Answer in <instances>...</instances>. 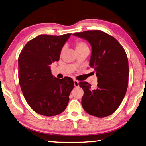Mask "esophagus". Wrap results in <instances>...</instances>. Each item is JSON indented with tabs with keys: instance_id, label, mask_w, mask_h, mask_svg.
I'll return each mask as SVG.
<instances>
[{
	"instance_id": "esophagus-1",
	"label": "esophagus",
	"mask_w": 146,
	"mask_h": 146,
	"mask_svg": "<svg viewBox=\"0 0 146 146\" xmlns=\"http://www.w3.org/2000/svg\"><path fill=\"white\" fill-rule=\"evenodd\" d=\"M74 84L75 87H78L79 86V81L76 80V79H74Z\"/></svg>"
}]
</instances>
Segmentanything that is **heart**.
<instances>
[{
	"label": "heart",
	"mask_w": 146,
	"mask_h": 146,
	"mask_svg": "<svg viewBox=\"0 0 146 146\" xmlns=\"http://www.w3.org/2000/svg\"><path fill=\"white\" fill-rule=\"evenodd\" d=\"M88 48L87 45L83 42H81V41H78L76 43V50L78 51L79 49H82L83 48Z\"/></svg>",
	"instance_id": "1"
}]
</instances>
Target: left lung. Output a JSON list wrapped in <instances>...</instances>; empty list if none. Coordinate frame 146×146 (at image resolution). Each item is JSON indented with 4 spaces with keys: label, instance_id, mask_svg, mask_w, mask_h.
<instances>
[{
    "label": "left lung",
    "instance_id": "left-lung-1",
    "mask_svg": "<svg viewBox=\"0 0 146 146\" xmlns=\"http://www.w3.org/2000/svg\"><path fill=\"white\" fill-rule=\"evenodd\" d=\"M72 35L87 40L92 46L90 66L94 68L97 77L95 90L86 81L79 83L84 91L82 106L92 116H110L119 107L127 90L129 68L124 49L114 37L101 30Z\"/></svg>",
    "mask_w": 146,
    "mask_h": 146
}]
</instances>
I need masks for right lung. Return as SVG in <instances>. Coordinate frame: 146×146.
Wrapping results in <instances>:
<instances>
[{"label":"right lung","instance_id":"add662e5","mask_svg":"<svg viewBox=\"0 0 146 146\" xmlns=\"http://www.w3.org/2000/svg\"><path fill=\"white\" fill-rule=\"evenodd\" d=\"M70 35H38L26 44L19 56V82L24 97L35 112L43 116L62 113L69 101L72 79L55 78L49 65L58 61Z\"/></svg>","mask_w":146,"mask_h":146}]
</instances>
